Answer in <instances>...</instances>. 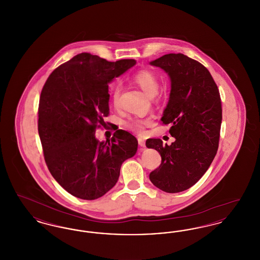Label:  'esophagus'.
<instances>
[{"label":"esophagus","mask_w":260,"mask_h":260,"mask_svg":"<svg viewBox=\"0 0 260 260\" xmlns=\"http://www.w3.org/2000/svg\"><path fill=\"white\" fill-rule=\"evenodd\" d=\"M138 144H139L140 147L144 148L145 147V140L142 139V138H138Z\"/></svg>","instance_id":"1"}]
</instances>
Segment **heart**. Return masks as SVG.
Returning <instances> with one entry per match:
<instances>
[{
    "label": "heart",
    "mask_w": 260,
    "mask_h": 260,
    "mask_svg": "<svg viewBox=\"0 0 260 260\" xmlns=\"http://www.w3.org/2000/svg\"><path fill=\"white\" fill-rule=\"evenodd\" d=\"M133 80L148 95L149 98H153L157 94L158 89H159V79H158L157 75L153 73L152 71L140 70L134 75ZM120 92H121L120 86H115L113 87L112 102L115 106H118V104H119ZM147 122L148 121L135 119V120L128 121L125 124L132 131L136 132V133H141L144 128V124H146Z\"/></svg>",
    "instance_id": "heart-1"
}]
</instances>
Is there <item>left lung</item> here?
<instances>
[{
	"label": "left lung",
	"mask_w": 260,
	"mask_h": 260,
	"mask_svg": "<svg viewBox=\"0 0 260 260\" xmlns=\"http://www.w3.org/2000/svg\"><path fill=\"white\" fill-rule=\"evenodd\" d=\"M171 80V92L162 124H172L175 141L164 145L146 140L147 148L161 155V166L150 173L151 182L167 193H178L198 182L213 161L222 121L220 94L209 70L182 53H169L150 62Z\"/></svg>",
	"instance_id": "obj_1"
}]
</instances>
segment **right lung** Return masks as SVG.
<instances>
[{
  "label": "right lung",
  "mask_w": 260,
  "mask_h": 260,
  "mask_svg": "<svg viewBox=\"0 0 260 260\" xmlns=\"http://www.w3.org/2000/svg\"><path fill=\"white\" fill-rule=\"evenodd\" d=\"M136 63L83 52L57 67L42 89L38 131L45 161L58 184L77 198L102 197L117 183L122 164L136 155L137 139L125 131L118 129L108 141L95 137L109 114L108 84Z\"/></svg>",
  "instance_id": "obj_1"
}]
</instances>
